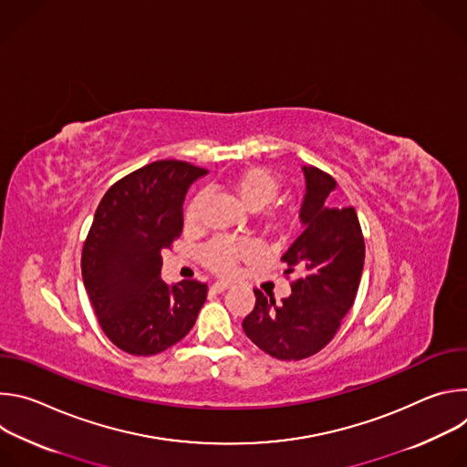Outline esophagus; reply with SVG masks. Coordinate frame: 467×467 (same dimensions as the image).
<instances>
[{"instance_id": "esophagus-1", "label": "esophagus", "mask_w": 467, "mask_h": 467, "mask_svg": "<svg viewBox=\"0 0 467 467\" xmlns=\"http://www.w3.org/2000/svg\"><path fill=\"white\" fill-rule=\"evenodd\" d=\"M231 285L227 283V281H216L213 286H211V290L214 292V294H220V292H223V290H227Z\"/></svg>"}]
</instances>
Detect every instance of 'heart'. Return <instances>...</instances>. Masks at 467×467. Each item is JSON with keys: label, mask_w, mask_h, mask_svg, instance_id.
<instances>
[{"label": "heart", "mask_w": 467, "mask_h": 467, "mask_svg": "<svg viewBox=\"0 0 467 467\" xmlns=\"http://www.w3.org/2000/svg\"><path fill=\"white\" fill-rule=\"evenodd\" d=\"M229 190L236 195L238 202L249 211H260L274 203L281 193V177L264 166H247L234 171L227 181ZM202 209V197H192L184 209V222L193 225ZM299 222V213L294 207L275 209L264 213L258 218L260 229L272 236L290 234ZM256 256L254 247L245 240L234 238H214L202 249V260L209 270L220 275H233L242 264L251 262Z\"/></svg>", "instance_id": "heart-1"}]
</instances>
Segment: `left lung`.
I'll return each instance as SVG.
<instances>
[{"label":"left lung","instance_id":"1","mask_svg":"<svg viewBox=\"0 0 467 467\" xmlns=\"http://www.w3.org/2000/svg\"><path fill=\"white\" fill-rule=\"evenodd\" d=\"M306 193L301 205L305 231L281 256L292 294L275 303L254 290V308L242 321L245 337L279 360H303L321 351L338 332L355 303L366 245L353 207H330L337 181L316 166H303Z\"/></svg>","mask_w":467,"mask_h":467}]
</instances>
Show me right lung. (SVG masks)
<instances>
[{
  "instance_id": "obj_1",
  "label": "right lung",
  "mask_w": 467,
  "mask_h": 467,
  "mask_svg": "<svg viewBox=\"0 0 467 467\" xmlns=\"http://www.w3.org/2000/svg\"><path fill=\"white\" fill-rule=\"evenodd\" d=\"M207 173L184 161H157L114 182L98 205L81 272L107 338L151 357L182 340L207 299V285L161 279L162 249L182 233L188 186Z\"/></svg>"
}]
</instances>
